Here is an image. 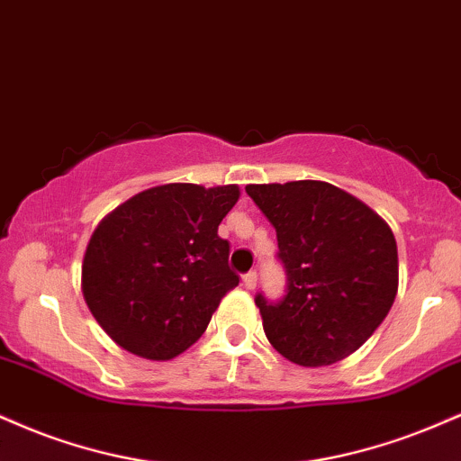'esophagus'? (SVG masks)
I'll return each instance as SVG.
<instances>
[{"mask_svg": "<svg viewBox=\"0 0 461 461\" xmlns=\"http://www.w3.org/2000/svg\"><path fill=\"white\" fill-rule=\"evenodd\" d=\"M242 284H245L247 290H255V285H258V273H255V270L247 273L245 276H242Z\"/></svg>", "mask_w": 461, "mask_h": 461, "instance_id": "34e87169", "label": "esophagus"}]
</instances>
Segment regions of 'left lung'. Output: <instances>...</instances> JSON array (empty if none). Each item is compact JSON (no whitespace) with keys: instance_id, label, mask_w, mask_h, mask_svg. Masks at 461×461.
Segmentation results:
<instances>
[{"instance_id":"obj_1","label":"left lung","mask_w":461,"mask_h":461,"mask_svg":"<svg viewBox=\"0 0 461 461\" xmlns=\"http://www.w3.org/2000/svg\"><path fill=\"white\" fill-rule=\"evenodd\" d=\"M276 231L285 296H255L264 332L303 367L332 365L374 335L397 296V242L360 199L320 180L249 185Z\"/></svg>"}]
</instances>
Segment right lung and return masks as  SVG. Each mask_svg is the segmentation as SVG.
<instances>
[{"label":"right lung","mask_w":461,"mask_h":461,"mask_svg":"<svg viewBox=\"0 0 461 461\" xmlns=\"http://www.w3.org/2000/svg\"><path fill=\"white\" fill-rule=\"evenodd\" d=\"M240 197L236 185H163L131 197L94 230L81 290L103 330L149 360L191 348L238 285L219 225Z\"/></svg>","instance_id":"add662e5"}]
</instances>
